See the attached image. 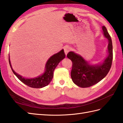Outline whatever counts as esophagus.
Returning <instances> with one entry per match:
<instances>
[{
	"label": "esophagus",
	"mask_w": 123,
	"mask_h": 123,
	"mask_svg": "<svg viewBox=\"0 0 123 123\" xmlns=\"http://www.w3.org/2000/svg\"><path fill=\"white\" fill-rule=\"evenodd\" d=\"M64 52L65 53V55H67V53L71 50V48L70 47H68V46H66V47H64Z\"/></svg>",
	"instance_id": "34e87169"
}]
</instances>
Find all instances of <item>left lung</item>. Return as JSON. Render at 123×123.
I'll use <instances>...</instances> for the list:
<instances>
[{
    "mask_svg": "<svg viewBox=\"0 0 123 123\" xmlns=\"http://www.w3.org/2000/svg\"><path fill=\"white\" fill-rule=\"evenodd\" d=\"M102 30L104 35L108 39L109 55L102 64L91 65L81 56L74 52H69L67 54V57L72 62V80L80 87H89L99 82L106 76L111 68L113 60L112 39L105 26H102Z\"/></svg>",
    "mask_w": 123,
    "mask_h": 123,
    "instance_id": "left-lung-1",
    "label": "left lung"
}]
</instances>
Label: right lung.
Segmentation results:
<instances>
[{"mask_svg":"<svg viewBox=\"0 0 123 123\" xmlns=\"http://www.w3.org/2000/svg\"><path fill=\"white\" fill-rule=\"evenodd\" d=\"M65 56L64 50L62 49L59 52L53 55L49 58L46 64L45 72L42 75L35 78L26 79L22 77L13 71L11 67L10 59L9 57V62L12 72L18 79L27 86L34 88H40L48 85L51 81L53 77V71L58 65L59 63Z\"/></svg>","mask_w":123,"mask_h":123,"instance_id":"right-lung-1","label":"right lung"}]
</instances>
